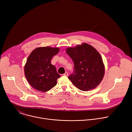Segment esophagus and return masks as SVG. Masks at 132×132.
I'll use <instances>...</instances> for the list:
<instances>
[{
    "label": "esophagus",
    "instance_id": "1",
    "mask_svg": "<svg viewBox=\"0 0 132 132\" xmlns=\"http://www.w3.org/2000/svg\"><path fill=\"white\" fill-rule=\"evenodd\" d=\"M63 75H64V76H68V73L67 72H65V73H64V74H63Z\"/></svg>",
    "mask_w": 132,
    "mask_h": 132
}]
</instances>
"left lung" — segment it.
<instances>
[{
	"mask_svg": "<svg viewBox=\"0 0 132 132\" xmlns=\"http://www.w3.org/2000/svg\"><path fill=\"white\" fill-rule=\"evenodd\" d=\"M72 59L74 70L68 79L79 89L86 91L95 88L102 81L104 66L99 52L87 43L66 50Z\"/></svg>",
	"mask_w": 132,
	"mask_h": 132,
	"instance_id": "left-lung-1",
	"label": "left lung"
}]
</instances>
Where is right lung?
<instances>
[{"label":"right lung","mask_w":132,"mask_h":132,"mask_svg":"<svg viewBox=\"0 0 132 132\" xmlns=\"http://www.w3.org/2000/svg\"><path fill=\"white\" fill-rule=\"evenodd\" d=\"M59 48L42 47L30 54L24 66L25 76L30 85L36 90L46 92L57 84L61 77L51 60L57 54Z\"/></svg>","instance_id":"1"}]
</instances>
